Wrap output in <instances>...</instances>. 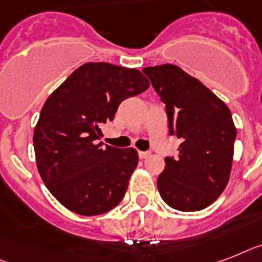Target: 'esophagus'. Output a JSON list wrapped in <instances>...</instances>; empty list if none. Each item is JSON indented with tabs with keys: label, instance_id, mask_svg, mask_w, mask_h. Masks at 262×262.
Returning <instances> with one entry per match:
<instances>
[{
	"label": "esophagus",
	"instance_id": "34e87169",
	"mask_svg": "<svg viewBox=\"0 0 262 262\" xmlns=\"http://www.w3.org/2000/svg\"><path fill=\"white\" fill-rule=\"evenodd\" d=\"M151 155L150 151H139V158L140 159H146V158H148Z\"/></svg>",
	"mask_w": 262,
	"mask_h": 262
}]
</instances>
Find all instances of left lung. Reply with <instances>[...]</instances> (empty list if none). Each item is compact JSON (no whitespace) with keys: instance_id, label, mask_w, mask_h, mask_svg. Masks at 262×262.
<instances>
[{"instance_id":"1","label":"left lung","mask_w":262,"mask_h":262,"mask_svg":"<svg viewBox=\"0 0 262 262\" xmlns=\"http://www.w3.org/2000/svg\"><path fill=\"white\" fill-rule=\"evenodd\" d=\"M165 103L170 135L182 139L158 177L162 200L179 211H198L221 195L230 178L237 135L228 105L172 64L143 68Z\"/></svg>"}]
</instances>
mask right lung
Segmentation results:
<instances>
[{"instance_id": "1", "label": "right lung", "mask_w": 262, "mask_h": 262, "mask_svg": "<svg viewBox=\"0 0 262 262\" xmlns=\"http://www.w3.org/2000/svg\"><path fill=\"white\" fill-rule=\"evenodd\" d=\"M148 87L138 69L87 62L47 99L33 133L36 165L52 195L68 210L99 215L123 200L138 151L103 147L97 139L119 104Z\"/></svg>"}]
</instances>
